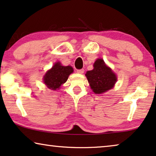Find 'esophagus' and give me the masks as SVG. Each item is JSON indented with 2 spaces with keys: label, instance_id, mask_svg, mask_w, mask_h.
Instances as JSON below:
<instances>
[{
  "label": "esophagus",
  "instance_id": "obj_1",
  "mask_svg": "<svg viewBox=\"0 0 156 156\" xmlns=\"http://www.w3.org/2000/svg\"><path fill=\"white\" fill-rule=\"evenodd\" d=\"M77 73L80 74H83L84 73V69H80V70H77Z\"/></svg>",
  "mask_w": 156,
  "mask_h": 156
}]
</instances>
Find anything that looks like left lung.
Returning a JSON list of instances; mask_svg holds the SVG:
<instances>
[{
	"label": "left lung",
	"mask_w": 156,
	"mask_h": 156,
	"mask_svg": "<svg viewBox=\"0 0 156 156\" xmlns=\"http://www.w3.org/2000/svg\"><path fill=\"white\" fill-rule=\"evenodd\" d=\"M86 76L90 88L95 94H101L111 90L117 81L116 75L102 58H98L95 61L93 69L87 71Z\"/></svg>",
	"instance_id": "obj_1"
}]
</instances>
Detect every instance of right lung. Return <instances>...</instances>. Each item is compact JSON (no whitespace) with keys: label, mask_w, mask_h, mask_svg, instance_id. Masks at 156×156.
<instances>
[{"label":"right lung","mask_w":156,"mask_h":156,"mask_svg":"<svg viewBox=\"0 0 156 156\" xmlns=\"http://www.w3.org/2000/svg\"><path fill=\"white\" fill-rule=\"evenodd\" d=\"M73 72V68L71 66H63L60 62H57L45 74L43 82L49 89L55 90L67 81L68 76Z\"/></svg>","instance_id":"obj_1"}]
</instances>
